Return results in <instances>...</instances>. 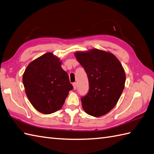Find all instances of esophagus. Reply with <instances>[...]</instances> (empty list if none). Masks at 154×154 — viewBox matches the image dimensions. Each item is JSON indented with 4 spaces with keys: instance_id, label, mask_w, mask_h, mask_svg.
Instances as JSON below:
<instances>
[{
    "instance_id": "esophagus-1",
    "label": "esophagus",
    "mask_w": 154,
    "mask_h": 154,
    "mask_svg": "<svg viewBox=\"0 0 154 154\" xmlns=\"http://www.w3.org/2000/svg\"><path fill=\"white\" fill-rule=\"evenodd\" d=\"M73 88H74V90H76V87H77V84L75 82V83H73Z\"/></svg>"
}]
</instances>
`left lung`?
<instances>
[{
	"label": "left lung",
	"instance_id": "left-lung-1",
	"mask_svg": "<svg viewBox=\"0 0 154 154\" xmlns=\"http://www.w3.org/2000/svg\"><path fill=\"white\" fill-rule=\"evenodd\" d=\"M74 55L89 80L88 93L81 98L83 109L93 117L105 115L117 103L124 90L123 67L113 54L100 49L77 51Z\"/></svg>",
	"mask_w": 154,
	"mask_h": 154
}]
</instances>
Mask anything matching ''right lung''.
I'll list each match as a JSON object with an SVG mask.
<instances>
[{"mask_svg": "<svg viewBox=\"0 0 154 154\" xmlns=\"http://www.w3.org/2000/svg\"><path fill=\"white\" fill-rule=\"evenodd\" d=\"M62 62L52 53H47L31 62L22 82L29 101L36 110L51 114L63 107L68 92L73 89Z\"/></svg>", "mask_w": 154, "mask_h": 154, "instance_id": "right-lung-1", "label": "right lung"}]
</instances>
